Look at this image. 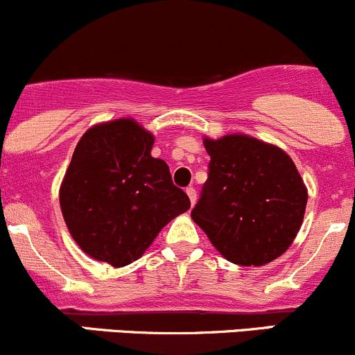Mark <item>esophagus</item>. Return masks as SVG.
<instances>
[{"label":"esophagus","instance_id":"obj_1","mask_svg":"<svg viewBox=\"0 0 355 355\" xmlns=\"http://www.w3.org/2000/svg\"><path fill=\"white\" fill-rule=\"evenodd\" d=\"M185 192H187V196H189V199H190V204H196V200H197V192H196V189L193 187H187L185 189Z\"/></svg>","mask_w":355,"mask_h":355}]
</instances>
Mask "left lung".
I'll list each match as a JSON object with an SVG mask.
<instances>
[{"label":"left lung","instance_id":"8db88e82","mask_svg":"<svg viewBox=\"0 0 355 355\" xmlns=\"http://www.w3.org/2000/svg\"><path fill=\"white\" fill-rule=\"evenodd\" d=\"M207 180L192 219L236 266H266L289 248L308 192L282 149L243 134L204 141Z\"/></svg>","mask_w":355,"mask_h":355}]
</instances>
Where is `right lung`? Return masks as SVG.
Here are the masks:
<instances>
[{
  "label": "right lung",
  "mask_w": 355,
  "mask_h": 355,
  "mask_svg": "<svg viewBox=\"0 0 355 355\" xmlns=\"http://www.w3.org/2000/svg\"><path fill=\"white\" fill-rule=\"evenodd\" d=\"M153 143L137 122L119 119L88 129L74 149L59 200L71 236L92 259L129 266L189 211L170 168L151 156Z\"/></svg>",
  "instance_id": "obj_1"
}]
</instances>
